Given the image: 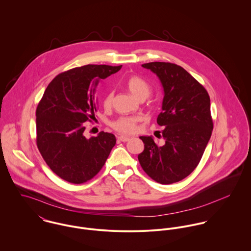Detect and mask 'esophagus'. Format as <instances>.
Segmentation results:
<instances>
[{
    "label": "esophagus",
    "mask_w": 251,
    "mask_h": 251,
    "mask_svg": "<svg viewBox=\"0 0 251 251\" xmlns=\"http://www.w3.org/2000/svg\"><path fill=\"white\" fill-rule=\"evenodd\" d=\"M118 139H119L120 141H122V142H126V141H128V140L130 139V136H126V135H120V136L118 137Z\"/></svg>",
    "instance_id": "obj_1"
}]
</instances>
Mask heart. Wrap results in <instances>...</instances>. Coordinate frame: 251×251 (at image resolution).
Here are the masks:
<instances>
[{"label": "heart", "mask_w": 251, "mask_h": 251, "mask_svg": "<svg viewBox=\"0 0 251 251\" xmlns=\"http://www.w3.org/2000/svg\"><path fill=\"white\" fill-rule=\"evenodd\" d=\"M125 84L127 90L131 93V95L137 100H141V99L145 100L150 95V92H151L150 85L141 76H138V75L129 76L126 80ZM112 99H113L112 93L108 92L103 99L104 107H110L112 103ZM138 121H139V118L137 117H123L115 121L112 124V126L114 129H116L119 132L132 133L137 129Z\"/></svg>", "instance_id": "b5f03b06"}]
</instances>
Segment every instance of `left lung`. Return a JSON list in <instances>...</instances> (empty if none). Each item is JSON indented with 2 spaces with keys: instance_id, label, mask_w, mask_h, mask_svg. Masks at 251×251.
<instances>
[{
  "instance_id": "obj_1",
  "label": "left lung",
  "mask_w": 251,
  "mask_h": 251,
  "mask_svg": "<svg viewBox=\"0 0 251 251\" xmlns=\"http://www.w3.org/2000/svg\"><path fill=\"white\" fill-rule=\"evenodd\" d=\"M153 72L163 88L162 112L157 124L164 127L165 144L152 136H140L144 151L138 160L144 171L162 184L186 178L198 165L213 131L211 100L205 88L175 64L154 62L142 65Z\"/></svg>"
}]
</instances>
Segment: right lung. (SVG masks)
Listing matches in <instances>:
<instances>
[{
    "mask_svg": "<svg viewBox=\"0 0 251 251\" xmlns=\"http://www.w3.org/2000/svg\"><path fill=\"white\" fill-rule=\"evenodd\" d=\"M122 66L87 65L56 76L36 108V144L50 169L67 181L83 183L102 168L116 137L101 131L84 135V123L97 112L96 90L100 79Z\"/></svg>",
    "mask_w": 251,
    "mask_h": 251,
    "instance_id": "right-lung-1",
    "label": "right lung"
}]
</instances>
